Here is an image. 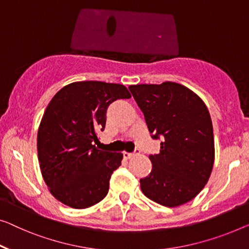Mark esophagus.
<instances>
[{
    "label": "esophagus",
    "instance_id": "esophagus-1",
    "mask_svg": "<svg viewBox=\"0 0 249 249\" xmlns=\"http://www.w3.org/2000/svg\"><path fill=\"white\" fill-rule=\"evenodd\" d=\"M139 153H140L139 150H135L134 153H128V152H124V158H125V159H131V158L134 157V155L139 154Z\"/></svg>",
    "mask_w": 249,
    "mask_h": 249
}]
</instances>
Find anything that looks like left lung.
I'll list each match as a JSON object with an SVG mask.
<instances>
[{"label":"left lung","instance_id":"8db88e82","mask_svg":"<svg viewBox=\"0 0 249 249\" xmlns=\"http://www.w3.org/2000/svg\"><path fill=\"white\" fill-rule=\"evenodd\" d=\"M128 89L152 137L162 139L160 153L150 155L151 173L140 180L143 194L170 208L189 202L205 188L214 161L213 129L206 104L172 81Z\"/></svg>","mask_w":249,"mask_h":249}]
</instances>
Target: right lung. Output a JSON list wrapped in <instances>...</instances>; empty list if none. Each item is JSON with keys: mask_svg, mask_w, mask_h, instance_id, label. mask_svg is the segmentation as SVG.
Listing matches in <instances>:
<instances>
[{"mask_svg": "<svg viewBox=\"0 0 249 249\" xmlns=\"http://www.w3.org/2000/svg\"><path fill=\"white\" fill-rule=\"evenodd\" d=\"M131 98L127 88L103 81H76L48 104L38 129V159L44 182L55 199L85 209L105 198L123 154L101 151L106 110L117 99Z\"/></svg>", "mask_w": 249, "mask_h": 249, "instance_id": "add662e5", "label": "right lung"}]
</instances>
